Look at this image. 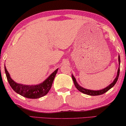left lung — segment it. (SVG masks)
Wrapping results in <instances>:
<instances>
[{"instance_id":"1","label":"left lung","mask_w":126,"mask_h":126,"mask_svg":"<svg viewBox=\"0 0 126 126\" xmlns=\"http://www.w3.org/2000/svg\"><path fill=\"white\" fill-rule=\"evenodd\" d=\"M118 61H119V64L120 65L121 59H120L119 55L118 56ZM119 72H120V68L119 67V68H118V69L117 75V76H116L115 79H114L113 82H112L111 84H110V85L108 86V87H107L106 88H105L103 89L99 90V91H92V90H89V89H85V88L80 87V86L79 85L78 83L76 81V79H75V77L73 76V75H72V78L73 81H74L75 87H76V88L80 92H81L83 93L84 94H86L90 95H101V94H104L105 93H106V92H108L109 91V90H110V89H111L112 87H114V85L116 84V82H117V80L118 79V77H119Z\"/></svg>"}]
</instances>
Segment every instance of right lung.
<instances>
[{
	"label": "right lung",
	"instance_id": "right-lung-1",
	"mask_svg": "<svg viewBox=\"0 0 126 126\" xmlns=\"http://www.w3.org/2000/svg\"><path fill=\"white\" fill-rule=\"evenodd\" d=\"M4 69L7 80L13 90L22 96L32 99L39 98L47 94L51 89L52 84L58 70V69H56L42 83L35 85H27L18 84L14 81L10 77L5 65Z\"/></svg>",
	"mask_w": 126,
	"mask_h": 126
}]
</instances>
